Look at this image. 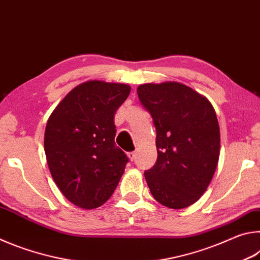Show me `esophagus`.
<instances>
[{"mask_svg": "<svg viewBox=\"0 0 260 260\" xmlns=\"http://www.w3.org/2000/svg\"><path fill=\"white\" fill-rule=\"evenodd\" d=\"M127 157H128L131 160H134L135 157H136V152L135 151H131V152L127 153Z\"/></svg>", "mask_w": 260, "mask_h": 260, "instance_id": "obj_1", "label": "esophagus"}]
</instances>
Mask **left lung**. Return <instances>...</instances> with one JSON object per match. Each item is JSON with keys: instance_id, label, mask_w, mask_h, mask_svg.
<instances>
[{"instance_id": "left-lung-1", "label": "left lung", "mask_w": 260, "mask_h": 260, "mask_svg": "<svg viewBox=\"0 0 260 260\" xmlns=\"http://www.w3.org/2000/svg\"><path fill=\"white\" fill-rule=\"evenodd\" d=\"M136 91L157 132V161L144 172L148 187L166 208H188L205 192L217 169V114L205 96L181 82L143 83Z\"/></svg>"}]
</instances>
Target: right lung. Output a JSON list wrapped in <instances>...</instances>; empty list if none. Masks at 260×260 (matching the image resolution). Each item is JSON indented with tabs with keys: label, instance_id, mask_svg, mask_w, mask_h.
Here are the masks:
<instances>
[{
	"label": "right lung",
	"instance_id": "add662e5",
	"mask_svg": "<svg viewBox=\"0 0 260 260\" xmlns=\"http://www.w3.org/2000/svg\"><path fill=\"white\" fill-rule=\"evenodd\" d=\"M131 93L126 83L89 80L74 87L47 121L45 152L60 192L93 210L114 191L128 158L116 146L114 113Z\"/></svg>",
	"mask_w": 260,
	"mask_h": 260
}]
</instances>
